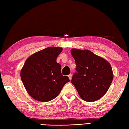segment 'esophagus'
Masks as SVG:
<instances>
[{
  "label": "esophagus",
  "mask_w": 129,
  "mask_h": 129,
  "mask_svg": "<svg viewBox=\"0 0 129 129\" xmlns=\"http://www.w3.org/2000/svg\"><path fill=\"white\" fill-rule=\"evenodd\" d=\"M72 76L71 74H70V75H68V77H69V80H71L72 79Z\"/></svg>",
  "instance_id": "34e87169"
}]
</instances>
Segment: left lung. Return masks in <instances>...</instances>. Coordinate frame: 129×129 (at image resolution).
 Here are the masks:
<instances>
[{
	"mask_svg": "<svg viewBox=\"0 0 129 129\" xmlns=\"http://www.w3.org/2000/svg\"><path fill=\"white\" fill-rule=\"evenodd\" d=\"M71 54L75 60L76 72L71 82L81 98L86 102L101 99L108 90L113 79L110 64L89 50L72 49Z\"/></svg>",
	"mask_w": 129,
	"mask_h": 129,
	"instance_id": "left-lung-1",
	"label": "left lung"
}]
</instances>
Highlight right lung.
Segmentation results:
<instances>
[{"label":"right lung","mask_w":129,"mask_h":129,"mask_svg":"<svg viewBox=\"0 0 129 129\" xmlns=\"http://www.w3.org/2000/svg\"><path fill=\"white\" fill-rule=\"evenodd\" d=\"M62 51L60 47H48L25 61L21 71V79L26 90L34 99L41 102L51 101L70 81L68 76L62 75L61 65L56 62Z\"/></svg>","instance_id":"obj_1"}]
</instances>
